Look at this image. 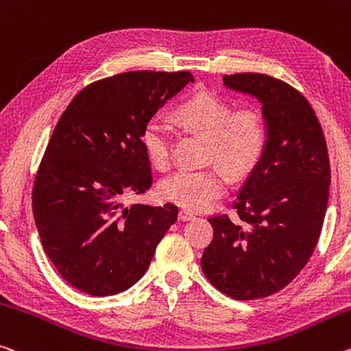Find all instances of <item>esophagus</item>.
Returning a JSON list of instances; mask_svg holds the SVG:
<instances>
[{"label":"esophagus","mask_w":351,"mask_h":351,"mask_svg":"<svg viewBox=\"0 0 351 351\" xmlns=\"http://www.w3.org/2000/svg\"><path fill=\"white\" fill-rule=\"evenodd\" d=\"M178 217H180V220L187 221V220H192L195 215H193L192 213H189V210H186V209H181L180 214H178Z\"/></svg>","instance_id":"1"}]
</instances>
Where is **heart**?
I'll return each instance as SVG.
<instances>
[{"instance_id":"1","label":"heart","mask_w":351,"mask_h":351,"mask_svg":"<svg viewBox=\"0 0 351 351\" xmlns=\"http://www.w3.org/2000/svg\"><path fill=\"white\" fill-rule=\"evenodd\" d=\"M178 123L208 138V159L217 160L231 175L247 173L258 164L267 145V126L258 109L232 110L225 99L210 92H198L175 109ZM173 131L169 121L153 115L142 131V145L149 162L165 169L170 162ZM226 178L215 167L203 170L180 169L165 176L159 195L191 210H199L221 197Z\"/></svg>"}]
</instances>
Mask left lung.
Here are the masks:
<instances>
[{"label": "left lung", "mask_w": 351, "mask_h": 351, "mask_svg": "<svg viewBox=\"0 0 351 351\" xmlns=\"http://www.w3.org/2000/svg\"><path fill=\"white\" fill-rule=\"evenodd\" d=\"M232 90L263 103L267 145L239 191L236 219H209L202 256L210 285L234 300L285 289L308 264L324 226L331 170L320 121L297 88L263 73L225 75Z\"/></svg>", "instance_id": "obj_1"}]
</instances>
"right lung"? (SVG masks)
Segmentation results:
<instances>
[{
    "mask_svg": "<svg viewBox=\"0 0 351 351\" xmlns=\"http://www.w3.org/2000/svg\"><path fill=\"white\" fill-rule=\"evenodd\" d=\"M193 82L189 71L137 70L88 84L66 106L32 187L42 247L60 276L93 297L115 295L145 274L178 208L128 204L153 186L142 131Z\"/></svg>",
    "mask_w": 351,
    "mask_h": 351,
    "instance_id": "obj_1",
    "label": "right lung"
}]
</instances>
